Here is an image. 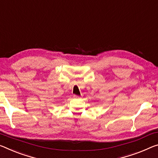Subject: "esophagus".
I'll return each mask as SVG.
<instances>
[{
    "label": "esophagus",
    "instance_id": "esophagus-1",
    "mask_svg": "<svg viewBox=\"0 0 158 158\" xmlns=\"http://www.w3.org/2000/svg\"><path fill=\"white\" fill-rule=\"evenodd\" d=\"M74 98L75 99H79V98H81V97L79 96H76V95H74Z\"/></svg>",
    "mask_w": 158,
    "mask_h": 158
}]
</instances>
